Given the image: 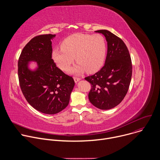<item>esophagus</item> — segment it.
Listing matches in <instances>:
<instances>
[{"instance_id":"esophagus-1","label":"esophagus","mask_w":160,"mask_h":160,"mask_svg":"<svg viewBox=\"0 0 160 160\" xmlns=\"http://www.w3.org/2000/svg\"><path fill=\"white\" fill-rule=\"evenodd\" d=\"M74 80H75V83H77L79 80H81V78H79V77H74Z\"/></svg>"}]
</instances>
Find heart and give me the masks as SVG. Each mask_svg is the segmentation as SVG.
<instances>
[{"mask_svg": "<svg viewBox=\"0 0 160 160\" xmlns=\"http://www.w3.org/2000/svg\"><path fill=\"white\" fill-rule=\"evenodd\" d=\"M106 52V42L101 35L75 33L62 41L61 48L52 51V58L59 68L66 70L74 62L75 57L77 63L70 73L80 74L85 70L93 73L102 66Z\"/></svg>", "mask_w": 160, "mask_h": 160, "instance_id": "heart-1", "label": "heart"}]
</instances>
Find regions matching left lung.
<instances>
[{"label": "left lung", "instance_id": "1", "mask_svg": "<svg viewBox=\"0 0 160 160\" xmlns=\"http://www.w3.org/2000/svg\"><path fill=\"white\" fill-rule=\"evenodd\" d=\"M102 33L108 43L105 64L94 75L85 77L91 84L88 99L100 109H109L118 105L126 96L130 83L132 65L127 47L118 37L106 30Z\"/></svg>", "mask_w": 160, "mask_h": 160}]
</instances>
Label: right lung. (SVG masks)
Masks as SVG:
<instances>
[{"label": "right lung", "mask_w": 160, "mask_h": 160, "mask_svg": "<svg viewBox=\"0 0 160 160\" xmlns=\"http://www.w3.org/2000/svg\"><path fill=\"white\" fill-rule=\"evenodd\" d=\"M56 35H40L33 38L22 49L18 60V78L22 94L37 111L54 115L69 104L75 86L72 77L63 73L52 59L51 40ZM30 61L38 68L31 71Z\"/></svg>", "instance_id": "add662e5"}]
</instances>
